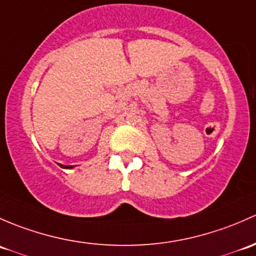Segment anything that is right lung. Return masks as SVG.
Segmentation results:
<instances>
[{
	"instance_id": "1",
	"label": "right lung",
	"mask_w": 256,
	"mask_h": 256,
	"mask_svg": "<svg viewBox=\"0 0 256 256\" xmlns=\"http://www.w3.org/2000/svg\"><path fill=\"white\" fill-rule=\"evenodd\" d=\"M59 165H60V166H62V168H74L72 165H71V166H70V165H62V164H59Z\"/></svg>"
}]
</instances>
